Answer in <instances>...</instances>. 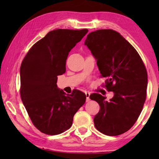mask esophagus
Wrapping results in <instances>:
<instances>
[{
	"instance_id": "1",
	"label": "esophagus",
	"mask_w": 159,
	"mask_h": 159,
	"mask_svg": "<svg viewBox=\"0 0 159 159\" xmlns=\"http://www.w3.org/2000/svg\"><path fill=\"white\" fill-rule=\"evenodd\" d=\"M85 96H86V102H89L90 100V93L89 92H85Z\"/></svg>"
}]
</instances>
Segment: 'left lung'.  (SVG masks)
<instances>
[{"label":"left lung","mask_w":159,"mask_h":159,"mask_svg":"<svg viewBox=\"0 0 159 159\" xmlns=\"http://www.w3.org/2000/svg\"><path fill=\"white\" fill-rule=\"evenodd\" d=\"M84 44L106 79L107 90L114 93L109 101L100 94L90 95L100 107L95 126L107 135H119L130 130L141 114L147 95L146 67L133 45L112 29L91 32Z\"/></svg>","instance_id":"left-lung-1"}]
</instances>
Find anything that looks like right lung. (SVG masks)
<instances>
[{
	"mask_svg": "<svg viewBox=\"0 0 159 159\" xmlns=\"http://www.w3.org/2000/svg\"><path fill=\"white\" fill-rule=\"evenodd\" d=\"M58 29L36 42L20 66V95L33 124L42 133L55 135L71 128L74 114L85 102V94L68 95L57 88V76L66 71L69 52L88 33Z\"/></svg>",
	"mask_w": 159,
	"mask_h": 159,
	"instance_id": "add662e5",
	"label": "right lung"
}]
</instances>
